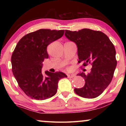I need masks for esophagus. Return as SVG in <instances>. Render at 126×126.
Returning <instances> with one entry per match:
<instances>
[{
	"label": "esophagus",
	"instance_id": "34e87169",
	"mask_svg": "<svg viewBox=\"0 0 126 126\" xmlns=\"http://www.w3.org/2000/svg\"><path fill=\"white\" fill-rule=\"evenodd\" d=\"M68 78H73V77H75V76L74 75H67Z\"/></svg>",
	"mask_w": 126,
	"mask_h": 126
}]
</instances>
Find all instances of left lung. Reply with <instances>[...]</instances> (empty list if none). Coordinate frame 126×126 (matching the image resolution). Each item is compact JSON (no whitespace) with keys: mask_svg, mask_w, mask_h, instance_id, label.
Segmentation results:
<instances>
[{"mask_svg":"<svg viewBox=\"0 0 126 126\" xmlns=\"http://www.w3.org/2000/svg\"><path fill=\"white\" fill-rule=\"evenodd\" d=\"M65 35L78 47L79 63H88L92 68L89 73L79 74L85 80L81 88L75 92L81 97L94 99L102 94L111 82L116 68V50L107 35L100 31L83 29L78 32L65 30ZM82 66L81 67L82 68Z\"/></svg>","mask_w":126,"mask_h":126,"instance_id":"obj_1","label":"left lung"}]
</instances>
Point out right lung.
<instances>
[{
	"mask_svg": "<svg viewBox=\"0 0 126 126\" xmlns=\"http://www.w3.org/2000/svg\"><path fill=\"white\" fill-rule=\"evenodd\" d=\"M64 30L39 29L20 39L11 56L12 71L19 87L32 99L45 100L57 93L61 72L42 73V63L48 58L47 46L63 37Z\"/></svg>",
	"mask_w": 126,
	"mask_h": 126,
	"instance_id": "1",
	"label": "right lung"
}]
</instances>
